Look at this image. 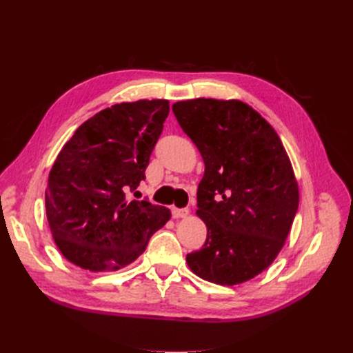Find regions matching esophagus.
Returning a JSON list of instances; mask_svg holds the SVG:
<instances>
[{"label":"esophagus","mask_w":353,"mask_h":353,"mask_svg":"<svg viewBox=\"0 0 353 353\" xmlns=\"http://www.w3.org/2000/svg\"><path fill=\"white\" fill-rule=\"evenodd\" d=\"M188 215V209H178V208H172V216L174 218H184Z\"/></svg>","instance_id":"obj_1"}]
</instances>
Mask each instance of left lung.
Segmentation results:
<instances>
[{
  "mask_svg": "<svg viewBox=\"0 0 353 353\" xmlns=\"http://www.w3.org/2000/svg\"><path fill=\"white\" fill-rule=\"evenodd\" d=\"M172 110L205 162L197 215L208 237L200 250L187 254L190 270L221 285L249 281L283 249L299 206L280 137L239 100L178 101Z\"/></svg>",
  "mask_w": 353,
  "mask_h": 353,
  "instance_id": "left-lung-1",
  "label": "left lung"
}]
</instances>
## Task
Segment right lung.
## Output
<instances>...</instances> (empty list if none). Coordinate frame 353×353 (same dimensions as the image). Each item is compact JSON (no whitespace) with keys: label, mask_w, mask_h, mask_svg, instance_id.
Masks as SVG:
<instances>
[{"label":"right lung","mask_w":353,"mask_h":353,"mask_svg":"<svg viewBox=\"0 0 353 353\" xmlns=\"http://www.w3.org/2000/svg\"><path fill=\"white\" fill-rule=\"evenodd\" d=\"M169 114L168 100L114 104L83 122L61 148L46 190L48 225L65 258L94 272L132 263L170 210L128 200Z\"/></svg>","instance_id":"obj_1"}]
</instances>
